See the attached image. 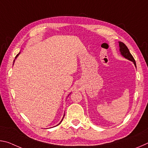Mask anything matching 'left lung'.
<instances>
[{
  "label": "left lung",
  "instance_id": "left-lung-1",
  "mask_svg": "<svg viewBox=\"0 0 148 148\" xmlns=\"http://www.w3.org/2000/svg\"><path fill=\"white\" fill-rule=\"evenodd\" d=\"M119 47H120L119 50H120V52H121L122 56H123L125 58H126L127 59L130 60V61L133 62L134 65H135V66H136V62H135L134 57H132L131 53H130L128 47H127L126 45H125L124 43H123V42H119Z\"/></svg>",
  "mask_w": 148,
  "mask_h": 148
}]
</instances>
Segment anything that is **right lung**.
Listing matches in <instances>:
<instances>
[{"label":"right lung","instance_id":"right-lung-1","mask_svg":"<svg viewBox=\"0 0 148 148\" xmlns=\"http://www.w3.org/2000/svg\"><path fill=\"white\" fill-rule=\"evenodd\" d=\"M18 55H19V54H17V56H18ZM17 56H16V57H17ZM62 120H61V122H60V123H61V122H62ZM60 123H59V124H60Z\"/></svg>","mask_w":148,"mask_h":148}]
</instances>
